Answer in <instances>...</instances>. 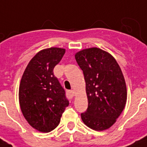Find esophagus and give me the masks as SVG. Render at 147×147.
Instances as JSON below:
<instances>
[{
  "label": "esophagus",
  "instance_id": "1",
  "mask_svg": "<svg viewBox=\"0 0 147 147\" xmlns=\"http://www.w3.org/2000/svg\"><path fill=\"white\" fill-rule=\"evenodd\" d=\"M68 95H69V98H73L75 96V92L73 90H70L68 92Z\"/></svg>",
  "mask_w": 147,
  "mask_h": 147
}]
</instances>
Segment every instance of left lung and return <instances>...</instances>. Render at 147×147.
<instances>
[{
    "mask_svg": "<svg viewBox=\"0 0 147 147\" xmlns=\"http://www.w3.org/2000/svg\"><path fill=\"white\" fill-rule=\"evenodd\" d=\"M75 57L83 71L88 103L82 120L92 130H107L116 122L127 101L122 71L110 53L97 47L79 51Z\"/></svg>",
    "mask_w": 147,
    "mask_h": 147,
    "instance_id": "obj_1",
    "label": "left lung"
}]
</instances>
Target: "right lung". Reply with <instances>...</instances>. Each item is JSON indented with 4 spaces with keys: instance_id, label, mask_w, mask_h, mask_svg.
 <instances>
[{
    "instance_id": "1",
    "label": "right lung",
    "mask_w": 147,
    "mask_h": 147,
    "mask_svg": "<svg viewBox=\"0 0 147 147\" xmlns=\"http://www.w3.org/2000/svg\"><path fill=\"white\" fill-rule=\"evenodd\" d=\"M65 49L51 47L34 55L22 76L19 88L20 109L29 124L38 131L48 133L60 122L69 100L53 69Z\"/></svg>"
}]
</instances>
